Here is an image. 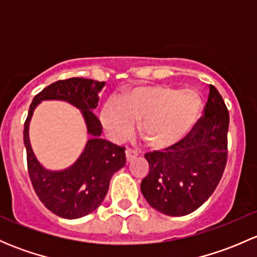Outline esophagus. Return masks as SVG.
Segmentation results:
<instances>
[{"label":"esophagus","instance_id":"34e87169","mask_svg":"<svg viewBox=\"0 0 257 257\" xmlns=\"http://www.w3.org/2000/svg\"><path fill=\"white\" fill-rule=\"evenodd\" d=\"M125 157H126V163H131V162H133L137 157H138V153H137L136 150L129 149L128 148V149L125 150Z\"/></svg>","mask_w":257,"mask_h":257}]
</instances>
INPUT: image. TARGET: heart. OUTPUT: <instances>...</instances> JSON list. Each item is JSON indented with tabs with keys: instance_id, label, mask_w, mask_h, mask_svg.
Wrapping results in <instances>:
<instances>
[{
	"instance_id": "1",
	"label": "heart",
	"mask_w": 257,
	"mask_h": 257,
	"mask_svg": "<svg viewBox=\"0 0 257 257\" xmlns=\"http://www.w3.org/2000/svg\"><path fill=\"white\" fill-rule=\"evenodd\" d=\"M203 113L201 97L190 89L157 84L137 87L121 100L108 99L100 121L113 141L131 136L136 121L139 131L155 149H172L193 132Z\"/></svg>"
}]
</instances>
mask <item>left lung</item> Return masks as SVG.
<instances>
[{"instance_id": "left-lung-1", "label": "left lung", "mask_w": 257, "mask_h": 257, "mask_svg": "<svg viewBox=\"0 0 257 257\" xmlns=\"http://www.w3.org/2000/svg\"><path fill=\"white\" fill-rule=\"evenodd\" d=\"M227 129L226 105L210 85L204 115L188 138L172 149L145 154L149 173L141 190L152 208L169 216H184L208 200L226 165Z\"/></svg>"}]
</instances>
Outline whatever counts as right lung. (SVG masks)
I'll return each mask as SVG.
<instances>
[{
  "instance_id": "add662e5",
  "label": "right lung",
  "mask_w": 257,
  "mask_h": 257,
  "mask_svg": "<svg viewBox=\"0 0 257 257\" xmlns=\"http://www.w3.org/2000/svg\"><path fill=\"white\" fill-rule=\"evenodd\" d=\"M105 82L87 78L57 80L33 98L23 129L28 175L43 205L64 219H78L94 211L104 200L113 174L125 165V148L100 138L102 124L92 112ZM42 100H64L78 107L90 139L74 165L63 171H48L37 160L28 129L35 107Z\"/></svg>"
}]
</instances>
